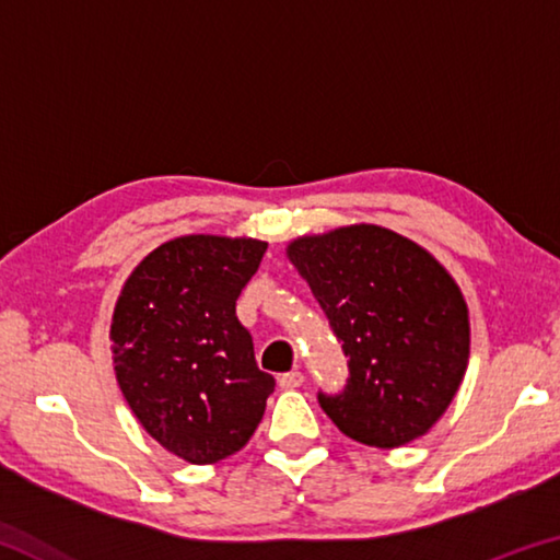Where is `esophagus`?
<instances>
[{"label":"esophagus","mask_w":560,"mask_h":560,"mask_svg":"<svg viewBox=\"0 0 560 560\" xmlns=\"http://www.w3.org/2000/svg\"><path fill=\"white\" fill-rule=\"evenodd\" d=\"M303 383V373L301 371H289V373H281L279 375V385L283 390H296Z\"/></svg>","instance_id":"1"}]
</instances>
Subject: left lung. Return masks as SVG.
Here are the masks:
<instances>
[{"label": "left lung", "mask_w": 560, "mask_h": 560, "mask_svg": "<svg viewBox=\"0 0 560 560\" xmlns=\"http://www.w3.org/2000/svg\"><path fill=\"white\" fill-rule=\"evenodd\" d=\"M289 259L348 358L318 405L350 440L393 450L428 432L467 371L469 320L457 283L422 246L375 224L303 236Z\"/></svg>", "instance_id": "obj_1"}]
</instances>
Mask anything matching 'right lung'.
Listing matches in <instances>:
<instances>
[{
  "label": "right lung",
  "instance_id": "right-lung-1",
  "mask_svg": "<svg viewBox=\"0 0 560 560\" xmlns=\"http://www.w3.org/2000/svg\"><path fill=\"white\" fill-rule=\"evenodd\" d=\"M264 252L257 240L179 236L138 264L116 303L110 340L122 397L150 438L192 464L240 452L277 385L236 318Z\"/></svg>",
  "mask_w": 560,
  "mask_h": 560
}]
</instances>
